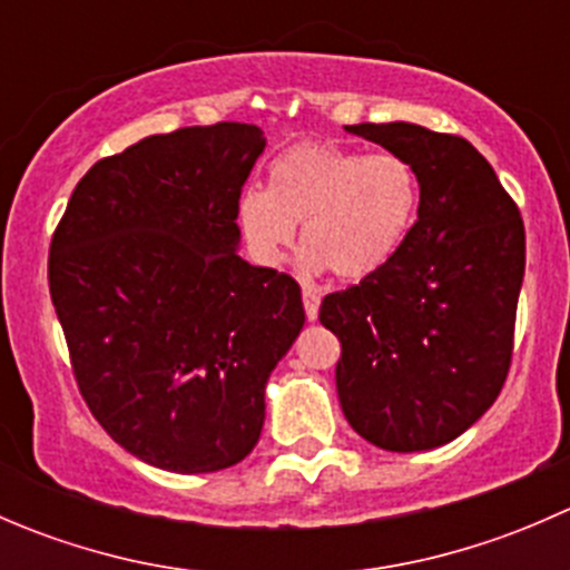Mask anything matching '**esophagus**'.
<instances>
[{
	"label": "esophagus",
	"instance_id": "1",
	"mask_svg": "<svg viewBox=\"0 0 570 570\" xmlns=\"http://www.w3.org/2000/svg\"><path fill=\"white\" fill-rule=\"evenodd\" d=\"M303 308H306L308 322L317 320L320 314V295L314 289H303Z\"/></svg>",
	"mask_w": 570,
	"mask_h": 570
}]
</instances>
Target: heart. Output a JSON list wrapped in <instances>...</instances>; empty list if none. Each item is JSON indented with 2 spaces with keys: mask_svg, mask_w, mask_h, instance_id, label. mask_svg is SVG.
Masks as SVG:
<instances>
[{
  "mask_svg": "<svg viewBox=\"0 0 570 570\" xmlns=\"http://www.w3.org/2000/svg\"><path fill=\"white\" fill-rule=\"evenodd\" d=\"M416 206V170L400 154L297 142L269 165V189L239 195L237 226L262 267H281L303 226L308 273L331 267L338 278L358 281L394 256Z\"/></svg>",
  "mask_w": 570,
  "mask_h": 570,
  "instance_id": "heart-1",
  "label": "heart"
}]
</instances>
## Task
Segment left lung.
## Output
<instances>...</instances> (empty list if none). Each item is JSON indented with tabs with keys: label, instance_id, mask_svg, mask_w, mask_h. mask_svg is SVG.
<instances>
[{
	"label": "left lung",
	"instance_id": "obj_1",
	"mask_svg": "<svg viewBox=\"0 0 570 570\" xmlns=\"http://www.w3.org/2000/svg\"><path fill=\"white\" fill-rule=\"evenodd\" d=\"M347 131L411 163L419 217L377 273L322 301L320 322L342 342L338 402L370 444L433 450L469 430L508 381L524 220L463 137L402 120Z\"/></svg>",
	"mask_w": 570,
	"mask_h": 570
}]
</instances>
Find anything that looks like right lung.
<instances>
[{
  "label": "right lung",
  "mask_w": 570,
  "mask_h": 570,
  "mask_svg": "<svg viewBox=\"0 0 570 570\" xmlns=\"http://www.w3.org/2000/svg\"><path fill=\"white\" fill-rule=\"evenodd\" d=\"M253 124L184 126L99 159L49 245V292L82 400L115 444L178 474L239 463L301 333L292 275L237 256Z\"/></svg>",
  "instance_id": "add662e5"
}]
</instances>
